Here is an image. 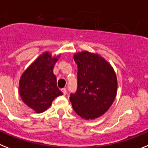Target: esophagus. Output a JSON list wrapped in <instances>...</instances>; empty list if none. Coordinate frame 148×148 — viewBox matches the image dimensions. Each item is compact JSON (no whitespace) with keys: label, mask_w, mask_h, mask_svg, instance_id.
<instances>
[{"label":"esophagus","mask_w":148,"mask_h":148,"mask_svg":"<svg viewBox=\"0 0 148 148\" xmlns=\"http://www.w3.org/2000/svg\"><path fill=\"white\" fill-rule=\"evenodd\" d=\"M62 92L63 93L64 95L67 94V90H66V88H62Z\"/></svg>","instance_id":"esophagus-1"}]
</instances>
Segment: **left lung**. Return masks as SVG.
Here are the masks:
<instances>
[{
	"label": "left lung",
	"mask_w": 148,
	"mask_h": 148,
	"mask_svg": "<svg viewBox=\"0 0 148 148\" xmlns=\"http://www.w3.org/2000/svg\"><path fill=\"white\" fill-rule=\"evenodd\" d=\"M77 65V88L70 100L78 116L86 120L103 116L111 106L117 93L113 68L103 57L89 51L74 55Z\"/></svg>",
	"instance_id": "1"
}]
</instances>
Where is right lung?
Instances as JSON below:
<instances>
[{"label": "right lung", "mask_w": 148, "mask_h": 148, "mask_svg": "<svg viewBox=\"0 0 148 148\" xmlns=\"http://www.w3.org/2000/svg\"><path fill=\"white\" fill-rule=\"evenodd\" d=\"M59 56L42 54L23 72L19 92L23 101L37 113L45 111L54 99L63 94L57 86L53 68Z\"/></svg>", "instance_id": "obj_1"}]
</instances>
